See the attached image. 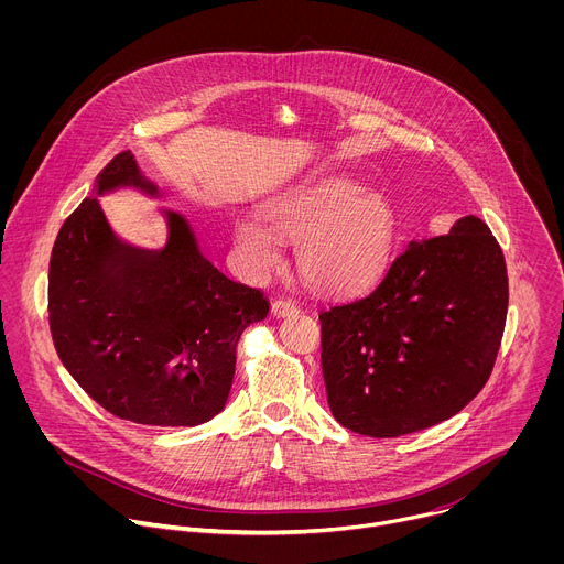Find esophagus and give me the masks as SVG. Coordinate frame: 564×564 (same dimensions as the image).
I'll list each match as a JSON object with an SVG mask.
<instances>
[{
	"label": "esophagus",
	"mask_w": 564,
	"mask_h": 564,
	"mask_svg": "<svg viewBox=\"0 0 564 564\" xmlns=\"http://www.w3.org/2000/svg\"><path fill=\"white\" fill-rule=\"evenodd\" d=\"M272 312H274L276 316H290V314H296V312H299V305H296L294 299L281 296V299H274Z\"/></svg>",
	"instance_id": "1"
}]
</instances>
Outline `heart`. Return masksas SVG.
Returning a JSON list of instances; mask_svg holds the SVG:
<instances>
[{"label":"heart","mask_w":564,"mask_h":564,"mask_svg":"<svg viewBox=\"0 0 564 564\" xmlns=\"http://www.w3.org/2000/svg\"><path fill=\"white\" fill-rule=\"evenodd\" d=\"M263 216L276 234L294 238L299 272L328 290L364 285L379 274L392 248L388 198L341 176L307 178L276 192L263 203ZM234 236L254 268L279 263V240L259 218L240 216Z\"/></svg>","instance_id":"1"}]
</instances>
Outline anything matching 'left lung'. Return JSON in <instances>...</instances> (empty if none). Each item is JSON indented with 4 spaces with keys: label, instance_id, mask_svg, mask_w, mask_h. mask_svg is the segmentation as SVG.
Masks as SVG:
<instances>
[{
    "label": "left lung",
    "instance_id": "obj_1",
    "mask_svg": "<svg viewBox=\"0 0 564 564\" xmlns=\"http://www.w3.org/2000/svg\"><path fill=\"white\" fill-rule=\"evenodd\" d=\"M507 307L505 254L485 220L411 240L370 290L318 312L335 420L399 437L457 415L491 377Z\"/></svg>",
    "mask_w": 564,
    "mask_h": 564
}]
</instances>
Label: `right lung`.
I'll list each match as a JSON object with an SVG mask.
<instances>
[{"label": "right lung", "mask_w": 564, "mask_h": 564, "mask_svg": "<svg viewBox=\"0 0 564 564\" xmlns=\"http://www.w3.org/2000/svg\"><path fill=\"white\" fill-rule=\"evenodd\" d=\"M142 178L131 151L98 174V192ZM160 252L113 236L96 198L62 223L48 263V326L55 350L98 404L147 426H198L225 409L240 335L270 312L261 290L218 272L187 220L167 212Z\"/></svg>", "instance_id": "add662e5"}]
</instances>
